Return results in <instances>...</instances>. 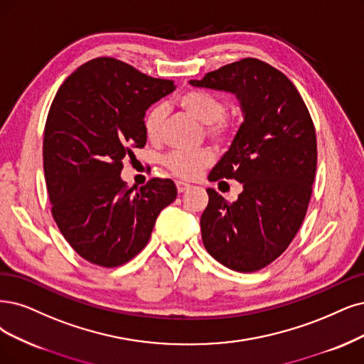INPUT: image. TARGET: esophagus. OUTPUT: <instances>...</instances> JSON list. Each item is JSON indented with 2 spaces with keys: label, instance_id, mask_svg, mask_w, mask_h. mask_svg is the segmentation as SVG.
<instances>
[{
  "label": "esophagus",
  "instance_id": "obj_1",
  "mask_svg": "<svg viewBox=\"0 0 364 364\" xmlns=\"http://www.w3.org/2000/svg\"><path fill=\"white\" fill-rule=\"evenodd\" d=\"M191 189V184H187L184 181H177V191L178 193H184Z\"/></svg>",
  "mask_w": 364,
  "mask_h": 364
}]
</instances>
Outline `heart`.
<instances>
[{
	"instance_id": "1",
	"label": "heart",
	"mask_w": 364,
	"mask_h": 364,
	"mask_svg": "<svg viewBox=\"0 0 364 364\" xmlns=\"http://www.w3.org/2000/svg\"><path fill=\"white\" fill-rule=\"evenodd\" d=\"M178 105L186 112H189L199 123L205 124V136L216 144L230 141L237 129L234 115L225 112L223 102L211 92L203 90H186L178 97ZM165 119V107L153 106L148 109L142 127L148 141L157 142L161 134V126ZM213 161V153L208 148H199L193 151L177 150L169 153L164 159V165L168 171L180 178L192 180L203 172Z\"/></svg>"
}]
</instances>
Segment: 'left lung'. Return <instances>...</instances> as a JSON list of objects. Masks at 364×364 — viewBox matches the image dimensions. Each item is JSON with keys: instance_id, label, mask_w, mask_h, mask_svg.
<instances>
[{"instance_id": "left-lung-1", "label": "left lung", "mask_w": 364, "mask_h": 364, "mask_svg": "<svg viewBox=\"0 0 364 364\" xmlns=\"http://www.w3.org/2000/svg\"><path fill=\"white\" fill-rule=\"evenodd\" d=\"M191 85L228 91L245 114L210 181L237 180L234 203L207 189L200 232L211 257L240 273L258 272L291 245L304 220L316 172L314 121L291 80L273 65L243 58Z\"/></svg>"}]
</instances>
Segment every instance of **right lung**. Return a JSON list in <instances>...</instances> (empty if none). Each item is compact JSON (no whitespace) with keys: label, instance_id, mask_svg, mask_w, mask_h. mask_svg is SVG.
<instances>
[{"label":"right lung","instance_id":"add662e5","mask_svg":"<svg viewBox=\"0 0 364 364\" xmlns=\"http://www.w3.org/2000/svg\"><path fill=\"white\" fill-rule=\"evenodd\" d=\"M175 90L119 60L100 57L64 80L46 118L43 169L53 220L75 252L112 268L146 246L159 213L177 198L169 178L136 192L121 180L123 160L144 148L142 121Z\"/></svg>","mask_w":364,"mask_h":364}]
</instances>
